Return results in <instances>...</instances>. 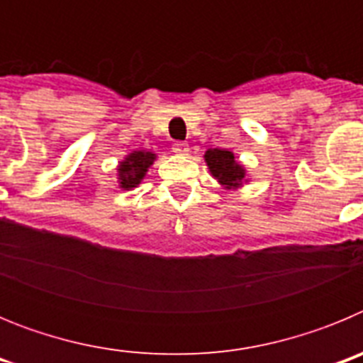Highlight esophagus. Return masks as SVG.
Returning a JSON list of instances; mask_svg holds the SVG:
<instances>
[{
    "label": "esophagus",
    "mask_w": 363,
    "mask_h": 363,
    "mask_svg": "<svg viewBox=\"0 0 363 363\" xmlns=\"http://www.w3.org/2000/svg\"><path fill=\"white\" fill-rule=\"evenodd\" d=\"M172 152L179 154V156H187L189 145H187V143H184V142H176L174 145H172Z\"/></svg>",
    "instance_id": "obj_1"
}]
</instances>
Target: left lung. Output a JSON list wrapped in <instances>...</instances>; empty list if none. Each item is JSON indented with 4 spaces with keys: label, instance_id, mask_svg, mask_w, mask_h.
<instances>
[{
    "label": "left lung",
    "instance_id": "8db88e82",
    "mask_svg": "<svg viewBox=\"0 0 363 363\" xmlns=\"http://www.w3.org/2000/svg\"><path fill=\"white\" fill-rule=\"evenodd\" d=\"M205 163L209 167L211 174L220 182L225 189H238L245 184V169L238 160L234 158V152L227 149H209L205 152Z\"/></svg>",
    "mask_w": 363,
    "mask_h": 363
}]
</instances>
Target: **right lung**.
Segmentation results:
<instances>
[{"mask_svg": "<svg viewBox=\"0 0 363 363\" xmlns=\"http://www.w3.org/2000/svg\"><path fill=\"white\" fill-rule=\"evenodd\" d=\"M154 160H156V154L149 152V150H134L129 156H125L123 162H120V165H118L120 187L125 189V191L138 187L142 184V179L145 178Z\"/></svg>", "mask_w": 363, "mask_h": 363, "instance_id": "obj_1", "label": "right lung"}]
</instances>
